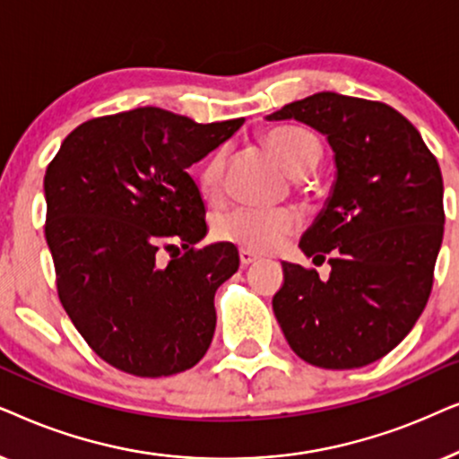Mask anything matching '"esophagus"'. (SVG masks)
<instances>
[{
	"label": "esophagus",
	"instance_id": "34e87169",
	"mask_svg": "<svg viewBox=\"0 0 459 459\" xmlns=\"http://www.w3.org/2000/svg\"><path fill=\"white\" fill-rule=\"evenodd\" d=\"M239 260H241V266H249V264H254L255 260H258V255L252 254V252H247V249H241Z\"/></svg>",
	"mask_w": 459,
	"mask_h": 459
}]
</instances>
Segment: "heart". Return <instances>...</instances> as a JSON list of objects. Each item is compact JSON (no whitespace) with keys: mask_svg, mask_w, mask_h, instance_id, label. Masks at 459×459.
Here are the masks:
<instances>
[{"mask_svg":"<svg viewBox=\"0 0 459 459\" xmlns=\"http://www.w3.org/2000/svg\"><path fill=\"white\" fill-rule=\"evenodd\" d=\"M266 149L279 166L291 176L298 191L307 186L310 176L321 161V143L313 132L300 126H277L264 132ZM226 149H216L199 169V186L207 199H216L222 186ZM300 229V216L291 207H235L220 213L213 222L218 239L230 241L247 252H274L287 237Z\"/></svg>","mask_w":459,"mask_h":459,"instance_id":"b5f03b06","label":"heart"}]
</instances>
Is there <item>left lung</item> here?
<instances>
[{"mask_svg":"<svg viewBox=\"0 0 459 459\" xmlns=\"http://www.w3.org/2000/svg\"><path fill=\"white\" fill-rule=\"evenodd\" d=\"M327 138L335 180L300 239L316 271L283 262L273 310L287 344L323 369L363 368L388 354L429 302L443 243V176L420 132L393 107L319 91L266 115Z\"/></svg>","mask_w":459,"mask_h":459,"instance_id":"8db88e82","label":"left lung"}]
</instances>
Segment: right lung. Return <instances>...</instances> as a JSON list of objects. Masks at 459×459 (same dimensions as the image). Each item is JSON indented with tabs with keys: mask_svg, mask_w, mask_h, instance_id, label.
<instances>
[{
	"mask_svg": "<svg viewBox=\"0 0 459 459\" xmlns=\"http://www.w3.org/2000/svg\"><path fill=\"white\" fill-rule=\"evenodd\" d=\"M243 121L195 124L157 107L107 115L75 127L46 169L60 302L91 351L126 374H180L212 344L213 296L239 252L226 241L195 249L205 204L186 169Z\"/></svg>",
	"mask_w": 459,
	"mask_h": 459,
	"instance_id": "add662e5",
	"label": "right lung"
}]
</instances>
